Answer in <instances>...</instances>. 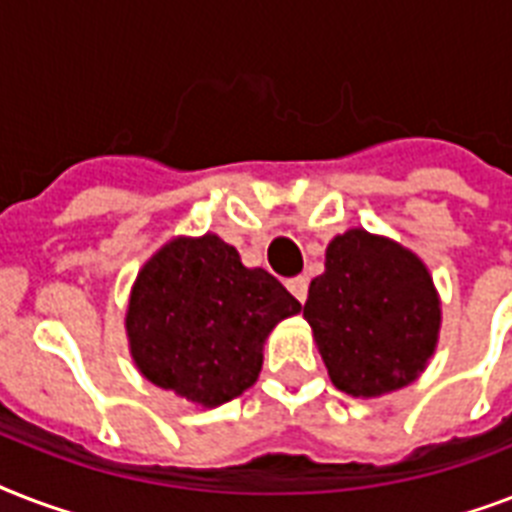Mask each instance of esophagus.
Listing matches in <instances>:
<instances>
[{
  "mask_svg": "<svg viewBox=\"0 0 512 512\" xmlns=\"http://www.w3.org/2000/svg\"><path fill=\"white\" fill-rule=\"evenodd\" d=\"M289 292L300 300V303H305V297H308V279L305 276H295V279L287 281Z\"/></svg>",
  "mask_w": 512,
  "mask_h": 512,
  "instance_id": "1",
  "label": "esophagus"
}]
</instances>
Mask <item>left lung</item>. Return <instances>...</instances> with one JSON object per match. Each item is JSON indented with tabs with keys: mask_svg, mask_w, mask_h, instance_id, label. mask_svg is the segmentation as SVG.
Returning <instances> with one entry per match:
<instances>
[{
	"mask_svg": "<svg viewBox=\"0 0 512 512\" xmlns=\"http://www.w3.org/2000/svg\"><path fill=\"white\" fill-rule=\"evenodd\" d=\"M303 316L332 385L353 398H380L425 372L441 332V297L412 249L350 228L329 241Z\"/></svg>",
	"mask_w": 512,
	"mask_h": 512,
	"instance_id": "1",
	"label": "left lung"
}]
</instances>
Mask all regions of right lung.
<instances>
[{
	"instance_id": "add662e5",
	"label": "right lung",
	"mask_w": 512,
	"mask_h": 512,
	"mask_svg": "<svg viewBox=\"0 0 512 512\" xmlns=\"http://www.w3.org/2000/svg\"><path fill=\"white\" fill-rule=\"evenodd\" d=\"M300 308L217 233L175 236L138 271L124 329L148 382L215 409L255 385L265 340Z\"/></svg>"
}]
</instances>
